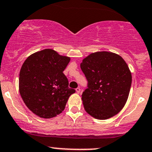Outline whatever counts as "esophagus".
<instances>
[{
  "mask_svg": "<svg viewBox=\"0 0 152 152\" xmlns=\"http://www.w3.org/2000/svg\"><path fill=\"white\" fill-rule=\"evenodd\" d=\"M76 92L78 93V94H79V93H80V91H81V89H80L79 87L76 88Z\"/></svg>",
  "mask_w": 152,
  "mask_h": 152,
  "instance_id": "obj_1",
  "label": "esophagus"
}]
</instances>
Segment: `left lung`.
Segmentation results:
<instances>
[{
    "mask_svg": "<svg viewBox=\"0 0 152 152\" xmlns=\"http://www.w3.org/2000/svg\"><path fill=\"white\" fill-rule=\"evenodd\" d=\"M81 69L87 80L81 95L86 113L99 120L118 114L127 101L132 81L124 60L115 53L97 52L83 60Z\"/></svg>",
    "mask_w": 152,
    "mask_h": 152,
    "instance_id": "obj_1",
    "label": "left lung"
}]
</instances>
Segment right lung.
<instances>
[{"mask_svg":"<svg viewBox=\"0 0 152 152\" xmlns=\"http://www.w3.org/2000/svg\"><path fill=\"white\" fill-rule=\"evenodd\" d=\"M70 58L51 49L37 52L26 58L19 73V92L26 107L43 118L56 117L64 110L76 90L68 87L63 71Z\"/></svg>","mask_w":152,"mask_h":152,"instance_id":"right-lung-1","label":"right lung"}]
</instances>
